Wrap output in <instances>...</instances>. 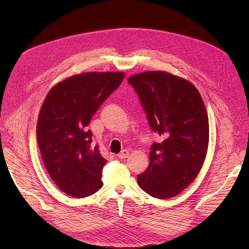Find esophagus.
I'll return each instance as SVG.
<instances>
[{"mask_svg":"<svg viewBox=\"0 0 249 249\" xmlns=\"http://www.w3.org/2000/svg\"><path fill=\"white\" fill-rule=\"evenodd\" d=\"M128 155H129V151L127 149H123L119 154H118V158L121 159V160H124V159L127 158Z\"/></svg>","mask_w":249,"mask_h":249,"instance_id":"obj_1","label":"esophagus"}]
</instances>
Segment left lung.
<instances>
[{
  "label": "left lung",
  "instance_id": "8db88e82",
  "mask_svg": "<svg viewBox=\"0 0 249 249\" xmlns=\"http://www.w3.org/2000/svg\"><path fill=\"white\" fill-rule=\"evenodd\" d=\"M150 128L163 141L150 146V162L137 176L139 187L159 199L176 197L198 176L209 143V120L199 90L165 71H145L128 78Z\"/></svg>",
  "mask_w": 249,
  "mask_h": 249
}]
</instances>
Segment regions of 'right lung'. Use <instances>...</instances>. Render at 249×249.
Masks as SVG:
<instances>
[{
  "mask_svg": "<svg viewBox=\"0 0 249 249\" xmlns=\"http://www.w3.org/2000/svg\"><path fill=\"white\" fill-rule=\"evenodd\" d=\"M123 78V72L75 74L52 88L44 100L37 142L50 178L71 197H88L103 186L107 160L97 145H91L93 134L88 125Z\"/></svg>",
  "mask_w": 249,
  "mask_h": 249,
  "instance_id": "right-lung-1",
  "label": "right lung"
}]
</instances>
